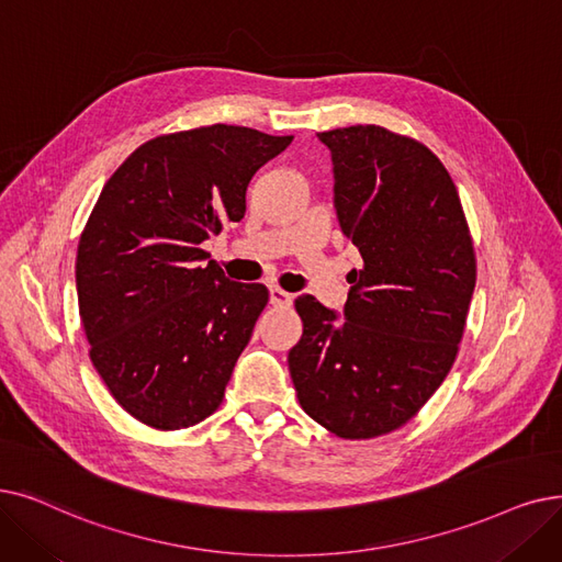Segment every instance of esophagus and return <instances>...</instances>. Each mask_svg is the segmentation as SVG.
Segmentation results:
<instances>
[{"mask_svg":"<svg viewBox=\"0 0 562 562\" xmlns=\"http://www.w3.org/2000/svg\"><path fill=\"white\" fill-rule=\"evenodd\" d=\"M291 301H294V296L286 294V291H282V289H278V286L271 289V305H276V307H289Z\"/></svg>","mask_w":562,"mask_h":562,"instance_id":"1","label":"esophagus"}]
</instances>
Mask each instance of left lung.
<instances>
[{
	"label": "left lung",
	"instance_id": "left-lung-1",
	"mask_svg": "<svg viewBox=\"0 0 562 562\" xmlns=\"http://www.w3.org/2000/svg\"><path fill=\"white\" fill-rule=\"evenodd\" d=\"M333 160L341 234L362 257L345 322L299 296L289 351L299 402L341 438L400 429L448 376L475 289V252L457 188L425 144L381 126L316 133Z\"/></svg>",
	"mask_w": 562,
	"mask_h": 562
}]
</instances>
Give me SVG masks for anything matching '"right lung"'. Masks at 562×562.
<instances>
[{"label": "right lung", "mask_w": 562, "mask_h": 562, "mask_svg": "<svg viewBox=\"0 0 562 562\" xmlns=\"http://www.w3.org/2000/svg\"><path fill=\"white\" fill-rule=\"evenodd\" d=\"M291 139L227 124L160 135L103 186L78 246V305L95 372L139 423L183 429L221 406L268 289L204 263L202 243L246 215L250 179Z\"/></svg>", "instance_id": "right-lung-1"}]
</instances>
